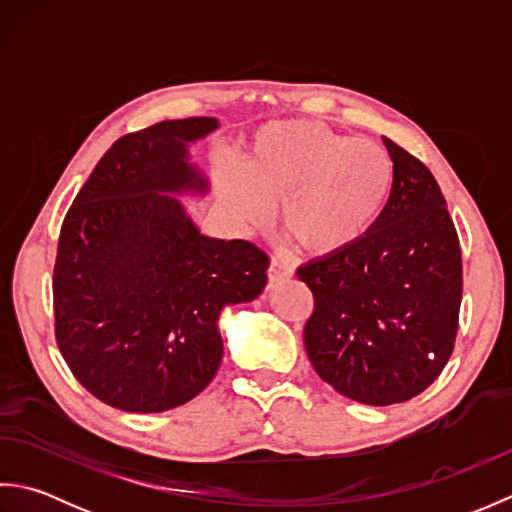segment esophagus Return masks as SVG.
I'll use <instances>...</instances> for the list:
<instances>
[{
  "mask_svg": "<svg viewBox=\"0 0 512 512\" xmlns=\"http://www.w3.org/2000/svg\"><path fill=\"white\" fill-rule=\"evenodd\" d=\"M292 275H295V268H292L286 262H281V259H273V262H270V266H268V281H270V284H279V281L290 279Z\"/></svg>",
  "mask_w": 512,
  "mask_h": 512,
  "instance_id": "34e87169",
  "label": "esophagus"
}]
</instances>
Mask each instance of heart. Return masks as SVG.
Returning <instances> with one entry per match:
<instances>
[{
	"instance_id": "heart-1",
	"label": "heart",
	"mask_w": 512,
	"mask_h": 512,
	"mask_svg": "<svg viewBox=\"0 0 512 512\" xmlns=\"http://www.w3.org/2000/svg\"><path fill=\"white\" fill-rule=\"evenodd\" d=\"M394 187V162L372 140H356L312 121L259 127L239 169L213 173L217 200L235 224L264 228L281 204V226L310 255L328 257L372 231Z\"/></svg>"
}]
</instances>
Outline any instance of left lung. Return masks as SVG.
<instances>
[{"label":"left lung","instance_id":"left-lung-1","mask_svg":"<svg viewBox=\"0 0 512 512\" xmlns=\"http://www.w3.org/2000/svg\"><path fill=\"white\" fill-rule=\"evenodd\" d=\"M394 187L380 220L343 253L297 270L314 297L303 328L325 383L363 405L387 407L427 389L458 334L462 250L433 173L394 140Z\"/></svg>","mask_w":512,"mask_h":512}]
</instances>
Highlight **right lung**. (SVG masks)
<instances>
[{
	"label": "right lung",
	"instance_id": "1",
	"mask_svg": "<svg viewBox=\"0 0 512 512\" xmlns=\"http://www.w3.org/2000/svg\"><path fill=\"white\" fill-rule=\"evenodd\" d=\"M217 127L195 116L118 138L63 220L54 336L74 378L110 407L158 413L198 396L222 363L220 312L266 286L262 248L202 235L176 198L209 191L189 145Z\"/></svg>",
	"mask_w": 512,
	"mask_h": 512
}]
</instances>
